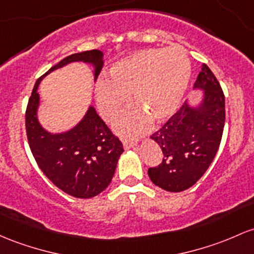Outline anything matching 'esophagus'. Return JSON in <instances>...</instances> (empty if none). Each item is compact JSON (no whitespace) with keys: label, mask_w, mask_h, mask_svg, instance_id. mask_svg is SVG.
<instances>
[{"label":"esophagus","mask_w":254,"mask_h":254,"mask_svg":"<svg viewBox=\"0 0 254 254\" xmlns=\"http://www.w3.org/2000/svg\"><path fill=\"white\" fill-rule=\"evenodd\" d=\"M136 144H137V141L136 140H129V138H125V140H123V146H124L125 149L133 148Z\"/></svg>","instance_id":"1"}]
</instances>
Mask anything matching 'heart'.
<instances>
[{
	"mask_svg": "<svg viewBox=\"0 0 254 254\" xmlns=\"http://www.w3.org/2000/svg\"><path fill=\"white\" fill-rule=\"evenodd\" d=\"M190 78V63L181 49H143L113 64L108 80L95 89L96 105L106 122L111 123L129 102L138 108L129 111L117 122L121 135L141 133L150 118L160 123L174 116L182 102Z\"/></svg>",
	"mask_w": 254,
	"mask_h": 254,
	"instance_id": "1",
	"label": "heart"
}]
</instances>
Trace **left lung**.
Listing matches in <instances>:
<instances>
[{"label": "left lung", "mask_w": 254, "mask_h": 254, "mask_svg": "<svg viewBox=\"0 0 254 254\" xmlns=\"http://www.w3.org/2000/svg\"><path fill=\"white\" fill-rule=\"evenodd\" d=\"M194 89L204 90L200 106L187 102L150 136L163 150V161L148 169L155 186L168 191L190 188L205 174L221 144L225 100L219 82L202 64Z\"/></svg>", "instance_id": "obj_1"}]
</instances>
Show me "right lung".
<instances>
[{
  "label": "right lung",
  "mask_w": 254,
  "mask_h": 254,
  "mask_svg": "<svg viewBox=\"0 0 254 254\" xmlns=\"http://www.w3.org/2000/svg\"><path fill=\"white\" fill-rule=\"evenodd\" d=\"M100 50H86L66 57L53 66L36 82L25 113L27 141L42 172L66 194L80 199L96 196L107 188L124 152L123 144L91 106L73 129L61 133L46 131L37 119V89L47 74L74 61L91 64L96 80L104 66Z\"/></svg>",
  "instance_id": "obj_1"
}]
</instances>
